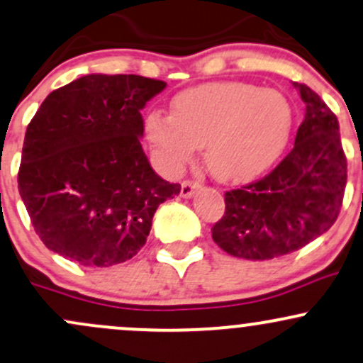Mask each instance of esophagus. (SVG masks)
Listing matches in <instances>:
<instances>
[{
    "mask_svg": "<svg viewBox=\"0 0 363 363\" xmlns=\"http://www.w3.org/2000/svg\"><path fill=\"white\" fill-rule=\"evenodd\" d=\"M200 188V184L194 181H182L181 184V196L182 198H191L194 194V191Z\"/></svg>",
    "mask_w": 363,
    "mask_h": 363,
    "instance_id": "34e87169",
    "label": "esophagus"
}]
</instances>
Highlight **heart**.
Returning a JSON list of instances; mask_svg holds the SVG:
<instances>
[{"label": "heart", "mask_w": 363, "mask_h": 363, "mask_svg": "<svg viewBox=\"0 0 363 363\" xmlns=\"http://www.w3.org/2000/svg\"><path fill=\"white\" fill-rule=\"evenodd\" d=\"M294 123L289 99L248 82H212L172 99V117L151 111L145 130L162 169L175 174L205 146L206 169L222 182H246L279 160Z\"/></svg>", "instance_id": "1"}]
</instances>
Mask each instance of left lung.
Here are the masks:
<instances>
[{
  "label": "left lung",
  "mask_w": 363,
  "mask_h": 363,
  "mask_svg": "<svg viewBox=\"0 0 363 363\" xmlns=\"http://www.w3.org/2000/svg\"><path fill=\"white\" fill-rule=\"evenodd\" d=\"M305 103L293 150L276 169L225 193L213 241L233 257L270 260L303 248L330 229L346 188V157L336 115L308 86L293 84Z\"/></svg>",
  "instance_id": "obj_1"
}]
</instances>
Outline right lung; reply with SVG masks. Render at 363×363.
I'll use <instances>...</instances> for the list:
<instances>
[{
    "instance_id": "1",
    "label": "right lung",
    "mask_w": 363,
    "mask_h": 363,
    "mask_svg": "<svg viewBox=\"0 0 363 363\" xmlns=\"http://www.w3.org/2000/svg\"><path fill=\"white\" fill-rule=\"evenodd\" d=\"M141 75L89 74L48 94L27 125L18 193L45 246L86 267L130 260L158 205L181 193L143 151L141 110L165 89Z\"/></svg>"
}]
</instances>
